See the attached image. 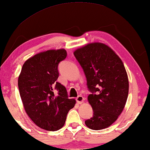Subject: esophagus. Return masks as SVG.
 Instances as JSON below:
<instances>
[{
  "instance_id": "34e87169",
  "label": "esophagus",
  "mask_w": 150,
  "mask_h": 150,
  "mask_svg": "<svg viewBox=\"0 0 150 150\" xmlns=\"http://www.w3.org/2000/svg\"><path fill=\"white\" fill-rule=\"evenodd\" d=\"M84 100V98L83 97V96H82V95H79V96H78L76 98V101L79 104H81L83 103Z\"/></svg>"
}]
</instances>
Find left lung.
I'll list each match as a JSON object with an SVG mask.
<instances>
[{
    "label": "left lung",
    "mask_w": 150,
    "mask_h": 150,
    "mask_svg": "<svg viewBox=\"0 0 150 150\" xmlns=\"http://www.w3.org/2000/svg\"><path fill=\"white\" fill-rule=\"evenodd\" d=\"M74 55L83 68L92 93L87 100L93 116L85 125L96 131L109 127L122 112L129 95V79L122 61L101 42L88 43L75 50Z\"/></svg>",
    "instance_id": "1"
}]
</instances>
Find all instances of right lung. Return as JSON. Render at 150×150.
I'll return each mask as SVG.
<instances>
[{
  "mask_svg": "<svg viewBox=\"0 0 150 150\" xmlns=\"http://www.w3.org/2000/svg\"><path fill=\"white\" fill-rule=\"evenodd\" d=\"M67 56L64 49L40 52L25 61L18 78L19 94L28 116L36 126L49 131L64 127L76 100L57 82L58 64ZM57 90V94L54 89Z\"/></svg>",
  "mask_w": 150,
  "mask_h": 150,
  "instance_id": "obj_1",
  "label": "right lung"
}]
</instances>
